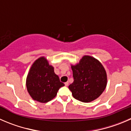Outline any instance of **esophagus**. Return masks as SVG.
I'll return each mask as SVG.
<instances>
[{
	"instance_id": "obj_1",
	"label": "esophagus",
	"mask_w": 131,
	"mask_h": 131,
	"mask_svg": "<svg viewBox=\"0 0 131 131\" xmlns=\"http://www.w3.org/2000/svg\"><path fill=\"white\" fill-rule=\"evenodd\" d=\"M64 85H65L66 86H68V81H67V82H66L65 83H64Z\"/></svg>"
}]
</instances>
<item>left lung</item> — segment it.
Segmentation results:
<instances>
[{
	"label": "left lung",
	"instance_id": "8db88e82",
	"mask_svg": "<svg viewBox=\"0 0 131 131\" xmlns=\"http://www.w3.org/2000/svg\"><path fill=\"white\" fill-rule=\"evenodd\" d=\"M74 82L68 86L73 97L84 103L97 99L107 86L105 68L98 60L84 56L78 63L71 65Z\"/></svg>",
	"mask_w": 131,
	"mask_h": 131
}]
</instances>
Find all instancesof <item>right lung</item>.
<instances>
[{"instance_id": "obj_1", "label": "right lung", "mask_w": 131, "mask_h": 131, "mask_svg": "<svg viewBox=\"0 0 131 131\" xmlns=\"http://www.w3.org/2000/svg\"><path fill=\"white\" fill-rule=\"evenodd\" d=\"M27 90L32 99L40 103H47L56 96L57 91L64 84L54 72V68L45 57L34 61L26 78Z\"/></svg>"}]
</instances>
